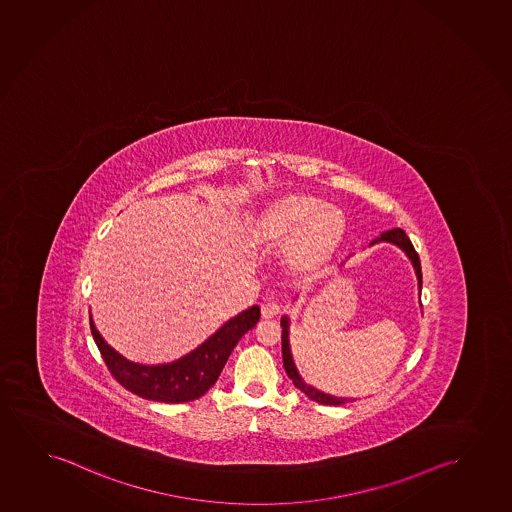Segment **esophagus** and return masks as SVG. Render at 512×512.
I'll return each instance as SVG.
<instances>
[{
    "instance_id": "obj_1",
    "label": "esophagus",
    "mask_w": 512,
    "mask_h": 512,
    "mask_svg": "<svg viewBox=\"0 0 512 512\" xmlns=\"http://www.w3.org/2000/svg\"><path fill=\"white\" fill-rule=\"evenodd\" d=\"M262 319H275L276 315L280 313V306L276 303H267L262 306Z\"/></svg>"
}]
</instances>
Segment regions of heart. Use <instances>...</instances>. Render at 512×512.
I'll return each mask as SVG.
<instances>
[{
	"label": "heart",
	"instance_id": "b5f03b06",
	"mask_svg": "<svg viewBox=\"0 0 512 512\" xmlns=\"http://www.w3.org/2000/svg\"><path fill=\"white\" fill-rule=\"evenodd\" d=\"M347 223L340 209L310 193H287L266 204L255 218L250 239L262 248H283L285 264L299 276L320 275L333 262Z\"/></svg>",
	"mask_w": 512,
	"mask_h": 512
}]
</instances>
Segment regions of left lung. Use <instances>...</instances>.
<instances>
[{
  "label": "left lung",
  "instance_id": "left-lung-1",
  "mask_svg": "<svg viewBox=\"0 0 512 512\" xmlns=\"http://www.w3.org/2000/svg\"><path fill=\"white\" fill-rule=\"evenodd\" d=\"M378 243H389V245L398 246L401 252L407 255V259L410 260V264L414 267L415 276H417V287L419 292L423 289V273H421V262H419V255L414 250V246L410 243L407 234L401 229L387 230L382 236L377 237L375 241H371V245H378ZM345 264H341V267ZM282 354H283V366L285 371L289 375L292 384L306 394L310 400L317 401L320 405H343L347 401H356V398H341V396H333V394L324 393L319 391L317 387L310 386L304 382V378L301 377V373L297 371L296 363H294V356H292V349H290V319L287 315H283L282 322Z\"/></svg>",
  "mask_w": 512,
  "mask_h": 512
}]
</instances>
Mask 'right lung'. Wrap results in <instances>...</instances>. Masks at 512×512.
<instances>
[{"label": "right lung", "instance_id": "obj_1", "mask_svg": "<svg viewBox=\"0 0 512 512\" xmlns=\"http://www.w3.org/2000/svg\"><path fill=\"white\" fill-rule=\"evenodd\" d=\"M259 319L260 308L255 304L227 320L185 356L162 364L134 363L121 356L98 333L91 315L89 327L107 368L121 386L144 400L185 403L197 400L215 386L237 341L257 326Z\"/></svg>", "mask_w": 512, "mask_h": 512}]
</instances>
